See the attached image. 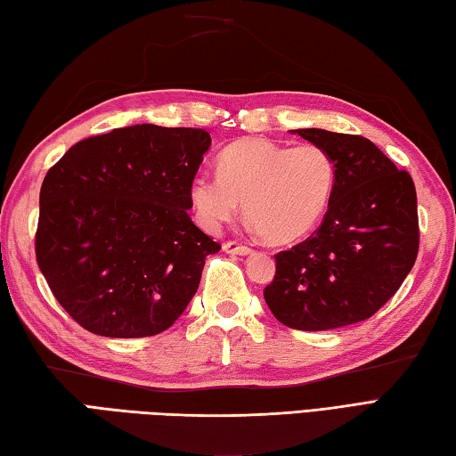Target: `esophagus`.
<instances>
[{
  "label": "esophagus",
  "instance_id": "obj_1",
  "mask_svg": "<svg viewBox=\"0 0 456 456\" xmlns=\"http://www.w3.org/2000/svg\"><path fill=\"white\" fill-rule=\"evenodd\" d=\"M223 250L231 255H248L253 253V248L243 245V243H237V240H227V243H223Z\"/></svg>",
  "mask_w": 456,
  "mask_h": 456
}]
</instances>
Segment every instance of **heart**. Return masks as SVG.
Masks as SVG:
<instances>
[{"label":"heart","instance_id":"obj_1","mask_svg":"<svg viewBox=\"0 0 456 456\" xmlns=\"http://www.w3.org/2000/svg\"><path fill=\"white\" fill-rule=\"evenodd\" d=\"M219 176L200 174L191 206L208 231L235 217L239 200L253 227L273 245H289L319 225L331 203L337 167L315 142L286 147L266 139H239L217 157Z\"/></svg>","mask_w":456,"mask_h":456}]
</instances>
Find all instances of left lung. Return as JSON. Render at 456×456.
<instances>
[{
  "label": "left lung",
  "mask_w": 456,
  "mask_h": 456,
  "mask_svg": "<svg viewBox=\"0 0 456 456\" xmlns=\"http://www.w3.org/2000/svg\"><path fill=\"white\" fill-rule=\"evenodd\" d=\"M331 154V203L312 235L280 250L265 299L280 323L325 331L372 317L398 292L419 250L411 176L361 134L296 129Z\"/></svg>",
  "instance_id": "obj_1"
}]
</instances>
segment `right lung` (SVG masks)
<instances>
[{"instance_id":"add662e5","label":"right lung","mask_w":456,"mask_h":456,"mask_svg":"<svg viewBox=\"0 0 456 456\" xmlns=\"http://www.w3.org/2000/svg\"><path fill=\"white\" fill-rule=\"evenodd\" d=\"M209 144L203 129L133 125L76 142L46 172L37 265L86 331L159 335L188 307L221 248L188 216Z\"/></svg>"}]
</instances>
